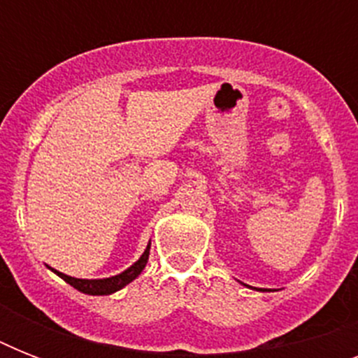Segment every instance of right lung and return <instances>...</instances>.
I'll return each instance as SVG.
<instances>
[{
  "label": "right lung",
  "mask_w": 358,
  "mask_h": 358,
  "mask_svg": "<svg viewBox=\"0 0 358 358\" xmlns=\"http://www.w3.org/2000/svg\"><path fill=\"white\" fill-rule=\"evenodd\" d=\"M148 255H150V243L146 245L145 252L141 255V258L135 262L134 266H129L126 271L119 273V275H115V277H109V278H74V277H69V275H64L61 271H55L52 269L53 273H57L59 277L63 278L64 282H69L70 286H74L76 289H80L83 294H89V295H109V294H115V292H119L122 289L126 284H129L131 280L139 277L141 271L145 269L146 262H148Z\"/></svg>",
  "instance_id": "right-lung-1"
}]
</instances>
